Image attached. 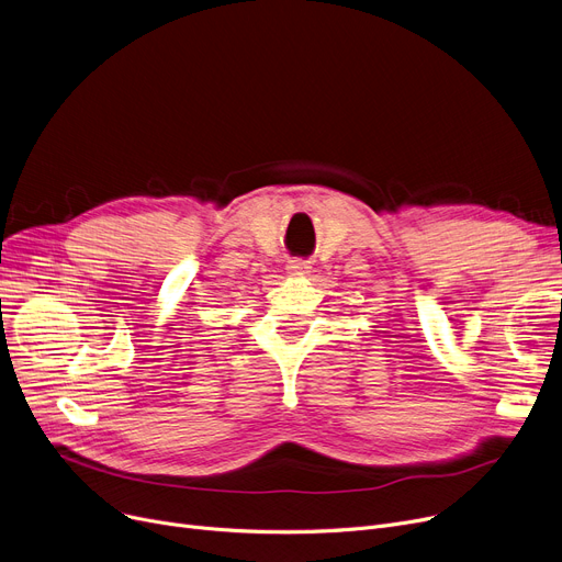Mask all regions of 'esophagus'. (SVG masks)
<instances>
[{
    "label": "esophagus",
    "mask_w": 562,
    "mask_h": 562,
    "mask_svg": "<svg viewBox=\"0 0 562 562\" xmlns=\"http://www.w3.org/2000/svg\"><path fill=\"white\" fill-rule=\"evenodd\" d=\"M286 271L291 276H305V273H310V261H305V259H291L289 266H286Z\"/></svg>",
    "instance_id": "obj_1"
}]
</instances>
